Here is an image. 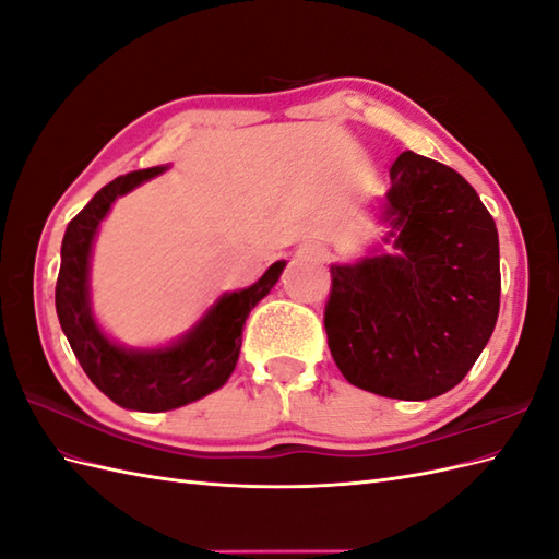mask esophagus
I'll use <instances>...</instances> for the list:
<instances>
[{
    "label": "esophagus",
    "instance_id": "34e87169",
    "mask_svg": "<svg viewBox=\"0 0 559 559\" xmlns=\"http://www.w3.org/2000/svg\"><path fill=\"white\" fill-rule=\"evenodd\" d=\"M305 254L309 259H319V262H321V259H326V250L319 248V245H309V248H305Z\"/></svg>",
    "mask_w": 559,
    "mask_h": 559
}]
</instances>
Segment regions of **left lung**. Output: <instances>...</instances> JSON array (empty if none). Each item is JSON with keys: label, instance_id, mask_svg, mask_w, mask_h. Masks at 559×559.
Segmentation results:
<instances>
[{"label": "left lung", "instance_id": "left-lung-1", "mask_svg": "<svg viewBox=\"0 0 559 559\" xmlns=\"http://www.w3.org/2000/svg\"><path fill=\"white\" fill-rule=\"evenodd\" d=\"M383 242L331 266L323 314L345 379L383 397L431 400L455 388L496 329V221L450 166L402 152L381 204Z\"/></svg>", "mask_w": 559, "mask_h": 559}]
</instances>
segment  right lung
Listing matches in <instances>:
<instances>
[{"label":"right lung","instance_id":"right-lung-1","mask_svg":"<svg viewBox=\"0 0 559 559\" xmlns=\"http://www.w3.org/2000/svg\"><path fill=\"white\" fill-rule=\"evenodd\" d=\"M166 168L152 166L111 180L71 221L61 242L55 295L61 331L87 379L116 405L135 412H168L218 391L238 365L245 321L285 269V262H276L250 288L224 293L186 335L164 347L114 343L90 307L93 245L111 204Z\"/></svg>","mask_w":559,"mask_h":559}]
</instances>
